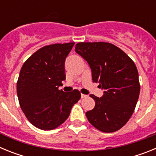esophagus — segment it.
Masks as SVG:
<instances>
[{
    "mask_svg": "<svg viewBox=\"0 0 156 156\" xmlns=\"http://www.w3.org/2000/svg\"><path fill=\"white\" fill-rule=\"evenodd\" d=\"M87 97V94H81V98H85Z\"/></svg>",
    "mask_w": 156,
    "mask_h": 156,
    "instance_id": "1",
    "label": "esophagus"
}]
</instances>
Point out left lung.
I'll return each instance as SVG.
<instances>
[{
  "instance_id": "8db88e82",
  "label": "left lung",
  "mask_w": 156,
  "mask_h": 156,
  "mask_svg": "<svg viewBox=\"0 0 156 156\" xmlns=\"http://www.w3.org/2000/svg\"><path fill=\"white\" fill-rule=\"evenodd\" d=\"M75 51L90 66L93 82L104 90L100 98L90 94L95 106L86 112L88 121L101 131H116L131 117L138 100L137 67L124 51L110 43H78Z\"/></svg>"
}]
</instances>
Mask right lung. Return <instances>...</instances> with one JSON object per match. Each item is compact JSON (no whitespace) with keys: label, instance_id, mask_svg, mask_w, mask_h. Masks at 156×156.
<instances>
[{"label":"right lung","instance_id":"right-lung-1","mask_svg":"<svg viewBox=\"0 0 156 156\" xmlns=\"http://www.w3.org/2000/svg\"><path fill=\"white\" fill-rule=\"evenodd\" d=\"M75 43L44 46L25 62L17 82L19 105L28 120L44 130L55 129L67 119L80 99L79 90H58L65 80V61Z\"/></svg>","mask_w":156,"mask_h":156}]
</instances>
